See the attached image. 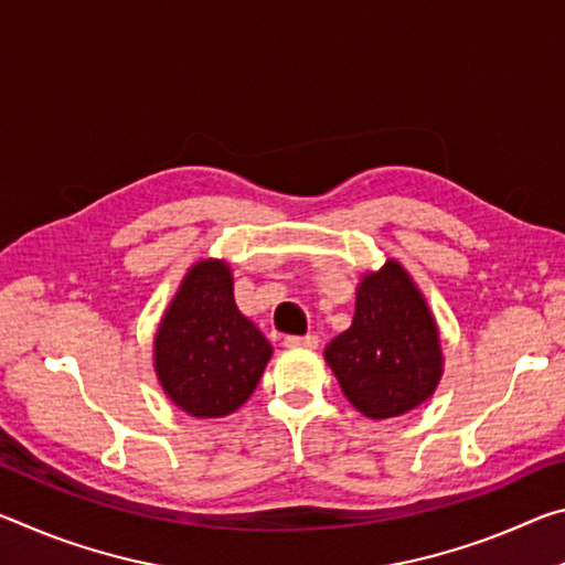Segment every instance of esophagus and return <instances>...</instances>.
Returning <instances> with one entry per match:
<instances>
[{"mask_svg":"<svg viewBox=\"0 0 565 565\" xmlns=\"http://www.w3.org/2000/svg\"><path fill=\"white\" fill-rule=\"evenodd\" d=\"M284 347H289V349H317L319 339L313 337V333H306V337H286Z\"/></svg>","mask_w":565,"mask_h":565,"instance_id":"34e87169","label":"esophagus"}]
</instances>
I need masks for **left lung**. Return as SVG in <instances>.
I'll use <instances>...</instances> for the list:
<instances>
[{"label": "left lung", "mask_w": 565, "mask_h": 565, "mask_svg": "<svg viewBox=\"0 0 565 565\" xmlns=\"http://www.w3.org/2000/svg\"><path fill=\"white\" fill-rule=\"evenodd\" d=\"M323 359L343 396L369 418H394L434 396L444 356L436 319L398 262L361 279L351 327Z\"/></svg>", "instance_id": "left-lung-1"}]
</instances>
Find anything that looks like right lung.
Instances as JSON below:
<instances>
[{"mask_svg": "<svg viewBox=\"0 0 565 565\" xmlns=\"http://www.w3.org/2000/svg\"><path fill=\"white\" fill-rule=\"evenodd\" d=\"M269 359L271 343L236 309L232 269L216 259L191 266L154 339L164 394L189 416H228L254 394Z\"/></svg>", "mask_w": 565, "mask_h": 565, "instance_id": "1", "label": "right lung"}]
</instances>
